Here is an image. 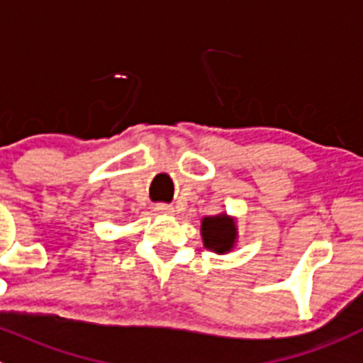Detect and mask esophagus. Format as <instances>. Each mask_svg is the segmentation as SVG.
Masks as SVG:
<instances>
[{"label":"esophagus","mask_w":363,"mask_h":363,"mask_svg":"<svg viewBox=\"0 0 363 363\" xmlns=\"http://www.w3.org/2000/svg\"><path fill=\"white\" fill-rule=\"evenodd\" d=\"M155 211H157V213H172V211H174V208H172L169 204H164V202H161V204L155 206Z\"/></svg>","instance_id":"1"}]
</instances>
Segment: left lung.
<instances>
[{
	"label": "left lung",
	"instance_id": "1",
	"mask_svg": "<svg viewBox=\"0 0 363 363\" xmlns=\"http://www.w3.org/2000/svg\"><path fill=\"white\" fill-rule=\"evenodd\" d=\"M235 224L226 215L220 217H206L202 220V240L206 247H211L217 253L231 250L235 242Z\"/></svg>",
	"mask_w": 363,
	"mask_h": 363
}]
</instances>
